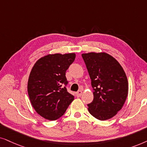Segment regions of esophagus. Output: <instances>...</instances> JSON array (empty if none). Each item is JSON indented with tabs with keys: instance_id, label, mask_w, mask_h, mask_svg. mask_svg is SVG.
Wrapping results in <instances>:
<instances>
[{
	"instance_id": "esophagus-1",
	"label": "esophagus",
	"mask_w": 147,
	"mask_h": 147,
	"mask_svg": "<svg viewBox=\"0 0 147 147\" xmlns=\"http://www.w3.org/2000/svg\"><path fill=\"white\" fill-rule=\"evenodd\" d=\"M82 93H83V92H82L81 90H79V91L77 92V93H76V95H77V97H81V95H82Z\"/></svg>"
}]
</instances>
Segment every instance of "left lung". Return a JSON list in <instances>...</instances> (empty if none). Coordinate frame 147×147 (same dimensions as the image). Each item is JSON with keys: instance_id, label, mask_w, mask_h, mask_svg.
Returning a JSON list of instances; mask_svg holds the SVG:
<instances>
[{"instance_id": "8db88e82", "label": "left lung", "mask_w": 147, "mask_h": 147, "mask_svg": "<svg viewBox=\"0 0 147 147\" xmlns=\"http://www.w3.org/2000/svg\"><path fill=\"white\" fill-rule=\"evenodd\" d=\"M91 80L93 100L87 104L92 116L99 120L112 118L122 109L128 91V80L119 62L106 53L83 54Z\"/></svg>"}]
</instances>
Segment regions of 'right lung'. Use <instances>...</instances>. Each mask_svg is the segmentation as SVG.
Wrapping results in <instances>:
<instances>
[{"instance_id": "1", "label": "right lung", "mask_w": 147, "mask_h": 147, "mask_svg": "<svg viewBox=\"0 0 147 147\" xmlns=\"http://www.w3.org/2000/svg\"><path fill=\"white\" fill-rule=\"evenodd\" d=\"M75 54H55L36 62L29 77L27 91L36 112L49 120L63 116L75 97L66 89V71L75 59Z\"/></svg>"}]
</instances>
